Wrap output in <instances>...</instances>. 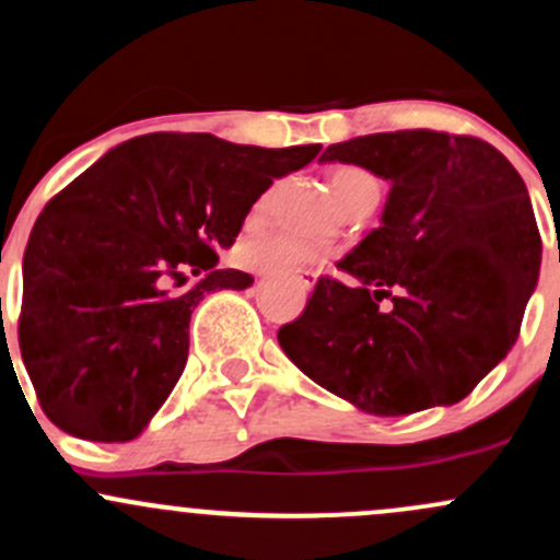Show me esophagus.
<instances>
[{"label":"esophagus","instance_id":"esophagus-1","mask_svg":"<svg viewBox=\"0 0 560 560\" xmlns=\"http://www.w3.org/2000/svg\"><path fill=\"white\" fill-rule=\"evenodd\" d=\"M299 285H302V291H312V285H315V275L312 272L299 275Z\"/></svg>","mask_w":560,"mask_h":560}]
</instances>
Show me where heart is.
I'll use <instances>...</instances> for the list:
<instances>
[{
	"label": "heart",
	"instance_id": "b5f03b06",
	"mask_svg": "<svg viewBox=\"0 0 560 560\" xmlns=\"http://www.w3.org/2000/svg\"><path fill=\"white\" fill-rule=\"evenodd\" d=\"M330 186H334L336 197L345 208L354 206L363 197L378 195V182L371 176L369 171L354 165H341L330 173ZM269 208V191L261 195L250 208V215L258 219V215L267 213ZM323 250L317 245L304 243V240L293 237V234H256V237H245L243 243L237 245V258L245 264V267L256 269V272L267 275H296L304 272L306 267L320 261Z\"/></svg>",
	"mask_w": 560,
	"mask_h": 560
}]
</instances>
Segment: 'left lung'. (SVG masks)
<instances>
[{"instance_id":"8db88e82","label":"left lung","mask_w":560,"mask_h":560,"mask_svg":"<svg viewBox=\"0 0 560 560\" xmlns=\"http://www.w3.org/2000/svg\"><path fill=\"white\" fill-rule=\"evenodd\" d=\"M336 160L393 189L382 224L336 264L345 278L317 280L278 330L282 352L376 417L459 402L515 345L537 285L526 184L491 143L438 130L352 138L320 154Z\"/></svg>"}]
</instances>
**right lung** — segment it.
Listing matches in <instances>:
<instances>
[{
  "label": "right lung",
  "instance_id": "obj_1",
  "mask_svg": "<svg viewBox=\"0 0 560 560\" xmlns=\"http://www.w3.org/2000/svg\"><path fill=\"white\" fill-rule=\"evenodd\" d=\"M317 152L149 133L47 202L23 254L18 341L52 424L101 443L141 435L182 376L195 306L254 282L215 269L219 250L275 178ZM186 271L198 282L178 292Z\"/></svg>",
  "mask_w": 560,
  "mask_h": 560
}]
</instances>
